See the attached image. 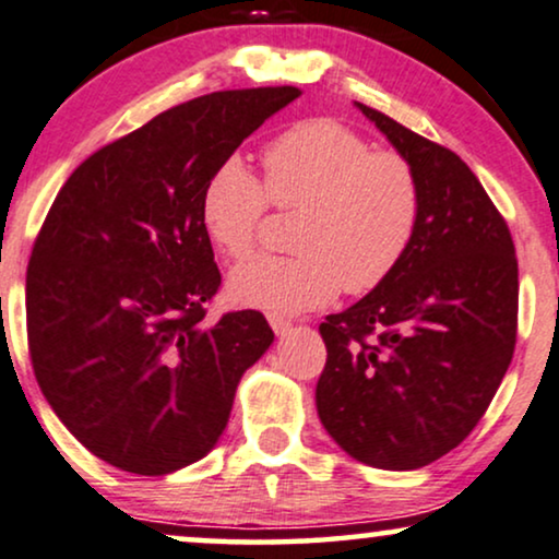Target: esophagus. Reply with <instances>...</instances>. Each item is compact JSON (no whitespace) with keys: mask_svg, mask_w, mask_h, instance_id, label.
Masks as SVG:
<instances>
[{"mask_svg":"<svg viewBox=\"0 0 559 559\" xmlns=\"http://www.w3.org/2000/svg\"><path fill=\"white\" fill-rule=\"evenodd\" d=\"M267 322H271V328H273L275 335H286V332L292 330V320H286V317L267 314Z\"/></svg>","mask_w":559,"mask_h":559,"instance_id":"esophagus-1","label":"esophagus"}]
</instances>
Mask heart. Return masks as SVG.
<instances>
[{
	"mask_svg": "<svg viewBox=\"0 0 559 559\" xmlns=\"http://www.w3.org/2000/svg\"><path fill=\"white\" fill-rule=\"evenodd\" d=\"M265 182L239 157L218 162L201 190V224L224 255L242 260L258 242L271 203L304 211L299 255H263L229 278L245 307L294 314L320 309L345 288L369 294L405 260L420 224V182L397 152L335 118H309L263 150Z\"/></svg>",
	"mask_w": 559,
	"mask_h": 559,
	"instance_id": "heart-1",
	"label": "heart"
}]
</instances>
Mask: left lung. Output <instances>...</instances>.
<instances>
[{"label": "left lung", "mask_w": 559, "mask_h": 559, "mask_svg": "<svg viewBox=\"0 0 559 559\" xmlns=\"http://www.w3.org/2000/svg\"><path fill=\"white\" fill-rule=\"evenodd\" d=\"M356 105L415 167L423 209L397 271L320 324L328 361L317 413L358 462L420 469L472 433L511 366L519 260L467 162Z\"/></svg>", "instance_id": "left-lung-1"}]
</instances>
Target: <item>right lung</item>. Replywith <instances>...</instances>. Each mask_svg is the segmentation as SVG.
Returning <instances> with one entry per match:
<instances>
[{
  "label": "right lung",
  "instance_id": "obj_1",
  "mask_svg": "<svg viewBox=\"0 0 559 559\" xmlns=\"http://www.w3.org/2000/svg\"><path fill=\"white\" fill-rule=\"evenodd\" d=\"M299 95L222 90L175 105L90 154L48 209L27 263V350L59 420L112 467L159 477L206 456L273 343L255 309L203 322L222 273L201 190Z\"/></svg>",
  "mask_w": 559,
  "mask_h": 559
}]
</instances>
